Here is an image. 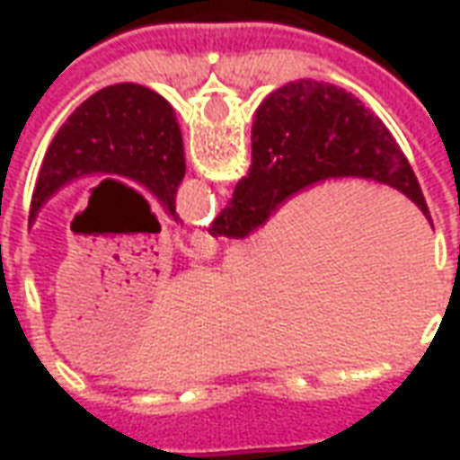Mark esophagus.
Returning <instances> with one entry per match:
<instances>
[{"mask_svg":"<svg viewBox=\"0 0 460 460\" xmlns=\"http://www.w3.org/2000/svg\"><path fill=\"white\" fill-rule=\"evenodd\" d=\"M217 249H219V243L207 231H194L190 236V256L194 261H199V263L214 259Z\"/></svg>","mask_w":460,"mask_h":460,"instance_id":"obj_1","label":"esophagus"}]
</instances>
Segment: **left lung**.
I'll return each mask as SVG.
<instances>
[{
  "mask_svg": "<svg viewBox=\"0 0 460 460\" xmlns=\"http://www.w3.org/2000/svg\"><path fill=\"white\" fill-rule=\"evenodd\" d=\"M95 172L140 181L180 219L174 199L184 180V147L170 103L145 85L118 84L78 105L46 150L29 221L64 184Z\"/></svg>",
  "mask_w": 460,
  "mask_h": 460,
  "instance_id": "8db88e82",
  "label": "left lung"
}]
</instances>
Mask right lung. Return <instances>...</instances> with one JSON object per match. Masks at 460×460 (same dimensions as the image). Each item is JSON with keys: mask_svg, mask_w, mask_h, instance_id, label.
Returning a JSON list of instances; mask_svg holds the SVG:
<instances>
[{"mask_svg": "<svg viewBox=\"0 0 460 460\" xmlns=\"http://www.w3.org/2000/svg\"><path fill=\"white\" fill-rule=\"evenodd\" d=\"M251 140L249 174L214 219L211 236L243 239L290 194L330 177L389 184L429 217L419 180L392 132L345 88L296 81L273 91L256 111Z\"/></svg>", "mask_w": 460, "mask_h": 460, "instance_id": "obj_1", "label": "right lung"}]
</instances>
